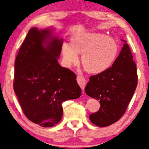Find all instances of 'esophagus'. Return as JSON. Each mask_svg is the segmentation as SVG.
<instances>
[{
  "label": "esophagus",
  "mask_w": 149,
  "mask_h": 149,
  "mask_svg": "<svg viewBox=\"0 0 149 149\" xmlns=\"http://www.w3.org/2000/svg\"><path fill=\"white\" fill-rule=\"evenodd\" d=\"M77 83H78L79 86L81 87V89L84 88L85 84H86V80L84 77L82 76H80V75H78V76L77 77Z\"/></svg>",
  "instance_id": "obj_1"
}]
</instances>
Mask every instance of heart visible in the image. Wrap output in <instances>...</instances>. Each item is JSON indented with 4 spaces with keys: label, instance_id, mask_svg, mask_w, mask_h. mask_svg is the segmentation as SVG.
I'll return each instance as SVG.
<instances>
[{
    "label": "heart",
    "instance_id": "obj_1",
    "mask_svg": "<svg viewBox=\"0 0 149 149\" xmlns=\"http://www.w3.org/2000/svg\"><path fill=\"white\" fill-rule=\"evenodd\" d=\"M62 52L66 63L77 62L78 54H82L81 62L86 70L100 73L111 66L118 53V45L112 38L101 33H87L75 36L71 45L65 43Z\"/></svg>",
    "mask_w": 149,
    "mask_h": 149
}]
</instances>
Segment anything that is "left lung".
<instances>
[{
    "label": "left lung",
    "mask_w": 149,
    "mask_h": 149,
    "mask_svg": "<svg viewBox=\"0 0 149 149\" xmlns=\"http://www.w3.org/2000/svg\"><path fill=\"white\" fill-rule=\"evenodd\" d=\"M124 42L119 56L106 70L90 77L86 95L99 100V110L90 115V120L106 127L119 120L127 109L138 84L137 69L130 48Z\"/></svg>",
    "instance_id": "1"
}]
</instances>
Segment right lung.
<instances>
[{
    "label": "right lung",
    "instance_id": "1",
    "mask_svg": "<svg viewBox=\"0 0 149 149\" xmlns=\"http://www.w3.org/2000/svg\"><path fill=\"white\" fill-rule=\"evenodd\" d=\"M51 33L31 28L15 62L13 89L23 112L44 127L57 124L63 102L79 98L81 93L74 73L58 64L63 40Z\"/></svg>",
    "mask_w": 149,
    "mask_h": 149
}]
</instances>
